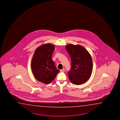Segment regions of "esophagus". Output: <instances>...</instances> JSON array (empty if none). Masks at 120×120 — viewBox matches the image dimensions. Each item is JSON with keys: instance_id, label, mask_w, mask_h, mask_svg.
Returning a JSON list of instances; mask_svg holds the SVG:
<instances>
[{"instance_id": "obj_1", "label": "esophagus", "mask_w": 120, "mask_h": 120, "mask_svg": "<svg viewBox=\"0 0 120 120\" xmlns=\"http://www.w3.org/2000/svg\"><path fill=\"white\" fill-rule=\"evenodd\" d=\"M65 69L64 68H63L62 69H61V70H60V72H64V71H65Z\"/></svg>"}]
</instances>
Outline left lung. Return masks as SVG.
<instances>
[{
    "label": "left lung",
    "mask_w": 120,
    "mask_h": 120,
    "mask_svg": "<svg viewBox=\"0 0 120 120\" xmlns=\"http://www.w3.org/2000/svg\"><path fill=\"white\" fill-rule=\"evenodd\" d=\"M66 49L71 58V69L68 77L74 84L86 82L92 75L93 63L92 56L87 50L79 45L68 44Z\"/></svg>",
    "instance_id": "1"
}]
</instances>
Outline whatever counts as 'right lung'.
Listing matches in <instances>:
<instances>
[{
	"instance_id": "add662e5",
	"label": "right lung",
	"mask_w": 120,
	"mask_h": 120,
	"mask_svg": "<svg viewBox=\"0 0 120 120\" xmlns=\"http://www.w3.org/2000/svg\"><path fill=\"white\" fill-rule=\"evenodd\" d=\"M54 49L55 46L51 43L41 45L35 50L32 58L31 68L34 77L44 84L52 82L59 73L52 60Z\"/></svg>"
}]
</instances>
